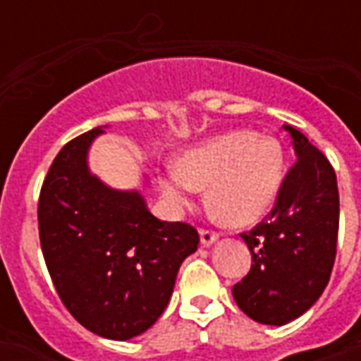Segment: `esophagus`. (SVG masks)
I'll return each mask as SVG.
<instances>
[{"instance_id": "esophagus-1", "label": "esophagus", "mask_w": 361, "mask_h": 361, "mask_svg": "<svg viewBox=\"0 0 361 361\" xmlns=\"http://www.w3.org/2000/svg\"><path fill=\"white\" fill-rule=\"evenodd\" d=\"M201 243H203V247H211L212 243L219 240V234H214L211 230H201Z\"/></svg>"}]
</instances>
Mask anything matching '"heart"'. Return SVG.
Returning <instances> with one entry per match:
<instances>
[{
    "label": "heart",
    "mask_w": 361,
    "mask_h": 361,
    "mask_svg": "<svg viewBox=\"0 0 361 361\" xmlns=\"http://www.w3.org/2000/svg\"><path fill=\"white\" fill-rule=\"evenodd\" d=\"M284 180V152L276 139L234 131L188 149L160 178V191L176 211L207 185V204L232 226L255 224L271 211Z\"/></svg>",
    "instance_id": "obj_1"
}]
</instances>
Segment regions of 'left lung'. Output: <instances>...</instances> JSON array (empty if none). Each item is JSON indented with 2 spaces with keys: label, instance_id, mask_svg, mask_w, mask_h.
Wrapping results in <instances>:
<instances>
[{
  "label": "left lung",
  "instance_id": "8db88e82",
  "mask_svg": "<svg viewBox=\"0 0 361 361\" xmlns=\"http://www.w3.org/2000/svg\"><path fill=\"white\" fill-rule=\"evenodd\" d=\"M295 164L272 212L243 234L251 271L232 288L240 310L257 323L282 326L302 317L329 284L338 238L336 173L325 154L292 126Z\"/></svg>",
  "mask_w": 361,
  "mask_h": 361
}]
</instances>
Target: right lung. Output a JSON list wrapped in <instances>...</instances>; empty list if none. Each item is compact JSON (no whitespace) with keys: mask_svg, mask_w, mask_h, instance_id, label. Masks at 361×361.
Wrapping results in <instances>:
<instances>
[{"mask_svg":"<svg viewBox=\"0 0 361 361\" xmlns=\"http://www.w3.org/2000/svg\"><path fill=\"white\" fill-rule=\"evenodd\" d=\"M106 127L59 150L40 191L38 230L69 313L102 338L129 341L164 313L199 234L183 222L158 220L139 189L110 188L90 172L89 150Z\"/></svg>","mask_w":361,"mask_h":361,"instance_id":"add662e5","label":"right lung"}]
</instances>
